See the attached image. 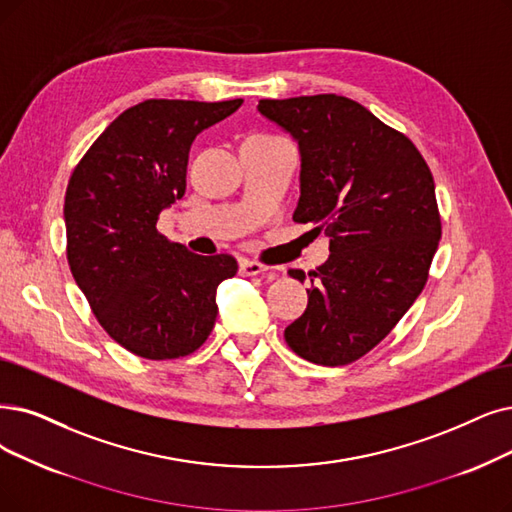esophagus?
Here are the masks:
<instances>
[{"label":"esophagus","mask_w":512,"mask_h":512,"mask_svg":"<svg viewBox=\"0 0 512 512\" xmlns=\"http://www.w3.org/2000/svg\"><path fill=\"white\" fill-rule=\"evenodd\" d=\"M264 271H267V267H264V264H260V262H256V260H248V258L239 260V275H243V277H254V275H260Z\"/></svg>","instance_id":"esophagus-1"}]
</instances>
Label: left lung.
Here are the masks:
<instances>
[{
  "label": "left lung",
  "instance_id": "obj_1",
  "mask_svg": "<svg viewBox=\"0 0 512 512\" xmlns=\"http://www.w3.org/2000/svg\"><path fill=\"white\" fill-rule=\"evenodd\" d=\"M258 113L298 145L294 220L330 235V258L309 273V304L285 342L317 365L353 363L424 288L441 239L433 174L410 138L351 98L260 100ZM290 277L304 281L302 271Z\"/></svg>",
  "mask_w": 512,
  "mask_h": 512
}]
</instances>
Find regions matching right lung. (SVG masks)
<instances>
[{"instance_id": "1", "label": "right lung", "mask_w": 512, "mask_h": 512, "mask_svg": "<svg viewBox=\"0 0 512 512\" xmlns=\"http://www.w3.org/2000/svg\"><path fill=\"white\" fill-rule=\"evenodd\" d=\"M222 102L145 100L88 149L65 195L67 258L107 334L145 359H176L208 340L216 290L237 273L229 254L197 256L157 231L187 189L197 134L233 115Z\"/></svg>"}]
</instances>
